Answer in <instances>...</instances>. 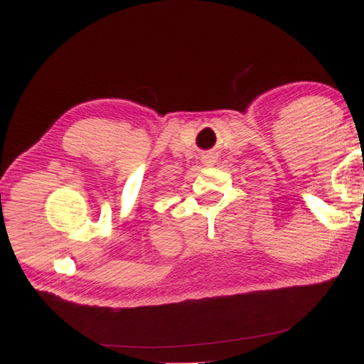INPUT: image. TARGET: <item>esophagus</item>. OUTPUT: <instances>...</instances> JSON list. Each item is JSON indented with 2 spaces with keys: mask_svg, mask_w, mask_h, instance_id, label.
Returning <instances> with one entry per match:
<instances>
[{
  "mask_svg": "<svg viewBox=\"0 0 364 364\" xmlns=\"http://www.w3.org/2000/svg\"><path fill=\"white\" fill-rule=\"evenodd\" d=\"M204 161H205V165H212L213 164V159L212 157H205Z\"/></svg>",
  "mask_w": 364,
  "mask_h": 364,
  "instance_id": "1",
  "label": "esophagus"
}]
</instances>
